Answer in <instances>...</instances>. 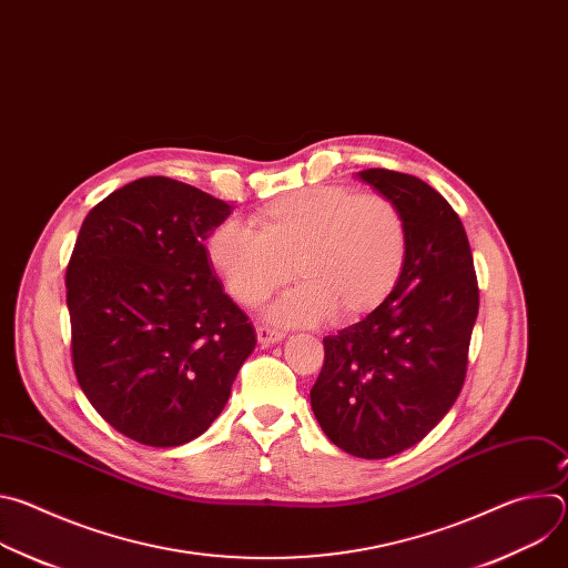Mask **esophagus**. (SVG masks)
<instances>
[{
  "mask_svg": "<svg viewBox=\"0 0 568 568\" xmlns=\"http://www.w3.org/2000/svg\"><path fill=\"white\" fill-rule=\"evenodd\" d=\"M256 335H258V342H261L263 346H272V344H278V342L285 339V333H283V331H276V328H272V326H258Z\"/></svg>",
  "mask_w": 568,
  "mask_h": 568,
  "instance_id": "1",
  "label": "esophagus"
}]
</instances>
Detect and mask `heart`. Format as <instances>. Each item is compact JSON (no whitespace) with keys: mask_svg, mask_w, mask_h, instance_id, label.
I'll return each mask as SVG.
<instances>
[{"mask_svg":"<svg viewBox=\"0 0 568 568\" xmlns=\"http://www.w3.org/2000/svg\"><path fill=\"white\" fill-rule=\"evenodd\" d=\"M409 252L402 211L379 193L314 186L261 206L250 226L217 224L206 254L226 292L245 307L263 305L294 272L301 287L274 307V318L355 321L397 285Z\"/></svg>","mask_w":568,"mask_h":568,"instance_id":"1","label":"heart"}]
</instances>
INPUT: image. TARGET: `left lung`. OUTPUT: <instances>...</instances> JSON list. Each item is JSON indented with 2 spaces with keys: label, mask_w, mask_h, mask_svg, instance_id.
Masks as SVG:
<instances>
[{
  "label": "left lung",
  "mask_w": 568,
  "mask_h": 568,
  "mask_svg": "<svg viewBox=\"0 0 568 568\" xmlns=\"http://www.w3.org/2000/svg\"><path fill=\"white\" fill-rule=\"evenodd\" d=\"M359 180L402 211L407 263L379 307L323 337L310 402L339 449L388 458L420 443L456 402L467 375L478 283L463 222L436 189L386 169L362 171Z\"/></svg>",
  "instance_id": "obj_1"
}]
</instances>
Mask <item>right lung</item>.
<instances>
[{"instance_id": "add662e5", "label": "right lung", "mask_w": 568, "mask_h": 568, "mask_svg": "<svg viewBox=\"0 0 568 568\" xmlns=\"http://www.w3.org/2000/svg\"><path fill=\"white\" fill-rule=\"evenodd\" d=\"M231 209L141 178L99 202L75 237L64 276L73 373L99 416L141 445L204 434L256 346L204 247Z\"/></svg>"}]
</instances>
